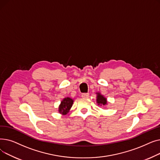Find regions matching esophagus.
Here are the masks:
<instances>
[{"instance_id":"obj_1","label":"esophagus","mask_w":160,"mask_h":160,"mask_svg":"<svg viewBox=\"0 0 160 160\" xmlns=\"http://www.w3.org/2000/svg\"><path fill=\"white\" fill-rule=\"evenodd\" d=\"M89 93H83V94L82 95V97L83 98H87L89 97Z\"/></svg>"}]
</instances>
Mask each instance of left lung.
Wrapping results in <instances>:
<instances>
[{
	"label": "left lung",
	"instance_id": "8db88e82",
	"mask_svg": "<svg viewBox=\"0 0 160 160\" xmlns=\"http://www.w3.org/2000/svg\"><path fill=\"white\" fill-rule=\"evenodd\" d=\"M97 103L98 106H106L108 104L107 98L100 92H97Z\"/></svg>",
	"mask_w": 160,
	"mask_h": 160
}]
</instances>
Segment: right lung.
I'll list each match as a JSON object with an SVG mask.
<instances>
[{
    "mask_svg": "<svg viewBox=\"0 0 160 160\" xmlns=\"http://www.w3.org/2000/svg\"><path fill=\"white\" fill-rule=\"evenodd\" d=\"M74 100L70 97H65L62 101L58 107V112L64 115L69 112V110L72 106Z\"/></svg>",
    "mask_w": 160,
    "mask_h": 160,
    "instance_id": "right-lung-1",
    "label": "right lung"
}]
</instances>
